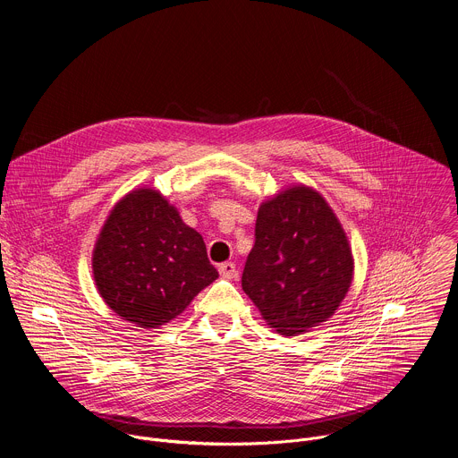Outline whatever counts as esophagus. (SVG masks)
Returning a JSON list of instances; mask_svg holds the SVG:
<instances>
[{"label": "esophagus", "instance_id": "esophagus-1", "mask_svg": "<svg viewBox=\"0 0 458 458\" xmlns=\"http://www.w3.org/2000/svg\"><path fill=\"white\" fill-rule=\"evenodd\" d=\"M219 274H221V277H225V279H233V276H235V265L233 263H223V265H219Z\"/></svg>", "mask_w": 458, "mask_h": 458}]
</instances>
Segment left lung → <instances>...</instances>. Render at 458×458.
<instances>
[{"instance_id": "obj_1", "label": "left lung", "mask_w": 458, "mask_h": 458, "mask_svg": "<svg viewBox=\"0 0 458 458\" xmlns=\"http://www.w3.org/2000/svg\"><path fill=\"white\" fill-rule=\"evenodd\" d=\"M353 279L348 237L322 195L290 186L259 207L242 290L284 337L328 320Z\"/></svg>"}]
</instances>
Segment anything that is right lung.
Masks as SVG:
<instances>
[{
    "mask_svg": "<svg viewBox=\"0 0 458 458\" xmlns=\"http://www.w3.org/2000/svg\"><path fill=\"white\" fill-rule=\"evenodd\" d=\"M92 272L108 308L140 328L175 318L219 277L201 233L152 188L132 190L112 208L94 246Z\"/></svg>",
    "mask_w": 458,
    "mask_h": 458,
    "instance_id": "1",
    "label": "right lung"
}]
</instances>
